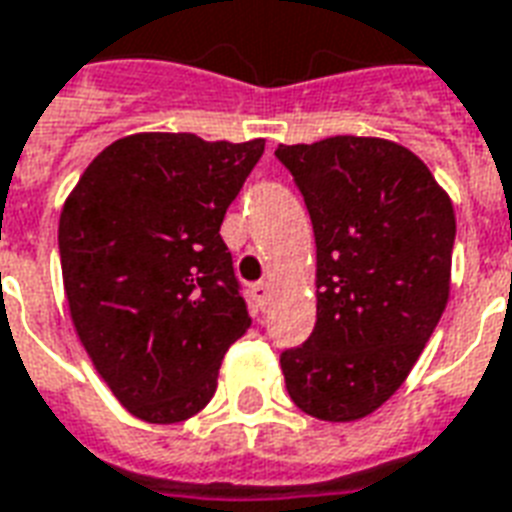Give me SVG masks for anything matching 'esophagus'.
Instances as JSON below:
<instances>
[{"label":"esophagus","mask_w":512,"mask_h":512,"mask_svg":"<svg viewBox=\"0 0 512 512\" xmlns=\"http://www.w3.org/2000/svg\"><path fill=\"white\" fill-rule=\"evenodd\" d=\"M271 285L268 282H257V285H252V298H255V304L260 306V309H266L268 301H271Z\"/></svg>","instance_id":"1"}]
</instances>
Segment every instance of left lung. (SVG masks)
I'll return each instance as SVG.
<instances>
[{"label":"left lung","instance_id":"left-lung-1","mask_svg":"<svg viewBox=\"0 0 512 512\" xmlns=\"http://www.w3.org/2000/svg\"><path fill=\"white\" fill-rule=\"evenodd\" d=\"M317 244V323L282 352L298 410L352 423L399 391L450 295L456 214L426 162L385 138L279 143Z\"/></svg>","mask_w":512,"mask_h":512}]
</instances>
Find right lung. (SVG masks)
I'll return each instance as SVG.
<instances>
[{
  "mask_svg": "<svg viewBox=\"0 0 512 512\" xmlns=\"http://www.w3.org/2000/svg\"><path fill=\"white\" fill-rule=\"evenodd\" d=\"M266 140L138 132L67 195L59 257L70 320L113 396L146 423L198 415L252 325L219 227Z\"/></svg>",
  "mask_w": 512,
  "mask_h": 512,
  "instance_id": "add662e5",
  "label": "right lung"
}]
</instances>
